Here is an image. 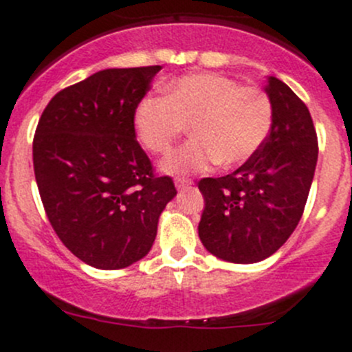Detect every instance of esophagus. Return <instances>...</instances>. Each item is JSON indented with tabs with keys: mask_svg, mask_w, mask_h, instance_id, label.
<instances>
[{
	"mask_svg": "<svg viewBox=\"0 0 352 352\" xmlns=\"http://www.w3.org/2000/svg\"><path fill=\"white\" fill-rule=\"evenodd\" d=\"M192 185V182L190 179H179V182H176V188L178 190H185L186 186Z\"/></svg>",
	"mask_w": 352,
	"mask_h": 352,
	"instance_id": "obj_1",
	"label": "esophagus"
}]
</instances>
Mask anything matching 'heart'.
<instances>
[{
  "mask_svg": "<svg viewBox=\"0 0 352 352\" xmlns=\"http://www.w3.org/2000/svg\"><path fill=\"white\" fill-rule=\"evenodd\" d=\"M166 98L145 96L136 105L135 133L148 152L164 155L190 126L193 140L162 160L174 176L200 173L219 162H249L273 128V103L256 86L214 72L186 74L166 86Z\"/></svg>",
  "mask_w": 352,
  "mask_h": 352,
  "instance_id": "obj_1",
  "label": "heart"
}]
</instances>
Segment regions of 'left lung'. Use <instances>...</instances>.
I'll list each match as a JSON object with an SVG mask.
<instances>
[{
  "mask_svg": "<svg viewBox=\"0 0 352 352\" xmlns=\"http://www.w3.org/2000/svg\"><path fill=\"white\" fill-rule=\"evenodd\" d=\"M273 128L259 152L223 178L200 179L204 247L217 259L252 264L289 240L304 212L318 160L313 119L302 100L267 76Z\"/></svg>",
  "mask_w": 352,
  "mask_h": 352,
  "instance_id": "1",
  "label": "left lung"
}]
</instances>
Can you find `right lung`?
<instances>
[{
	"label": "right lung",
	"mask_w": 352,
	"mask_h": 352,
	"mask_svg": "<svg viewBox=\"0 0 352 352\" xmlns=\"http://www.w3.org/2000/svg\"><path fill=\"white\" fill-rule=\"evenodd\" d=\"M160 65L105 69L50 100L32 143L46 216L63 245L98 270H120L150 252L176 197L136 142V105Z\"/></svg>",
	"instance_id": "obj_1"
}]
</instances>
